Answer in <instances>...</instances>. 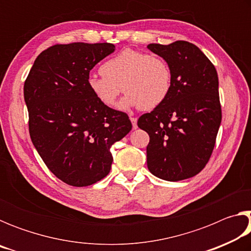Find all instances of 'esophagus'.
<instances>
[{
    "mask_svg": "<svg viewBox=\"0 0 251 251\" xmlns=\"http://www.w3.org/2000/svg\"><path fill=\"white\" fill-rule=\"evenodd\" d=\"M130 122H131V124H133V128L134 129L137 128V118H136V117H130Z\"/></svg>",
    "mask_w": 251,
    "mask_h": 251,
    "instance_id": "1",
    "label": "esophagus"
}]
</instances>
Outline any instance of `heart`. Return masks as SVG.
I'll list each match as a JSON object with an SVG mask.
<instances>
[{"label":"heart","mask_w":251,"mask_h":251,"mask_svg":"<svg viewBox=\"0 0 251 251\" xmlns=\"http://www.w3.org/2000/svg\"><path fill=\"white\" fill-rule=\"evenodd\" d=\"M100 75L87 78L92 95L106 107H114L121 93L126 96L120 108L139 106L152 109L167 99L172 90L173 73L166 59L142 50L125 49L100 67Z\"/></svg>","instance_id":"1"}]
</instances>
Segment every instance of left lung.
Returning a JSON list of instances; mask_svg holds the SVG:
<instances>
[{"label": "left lung", "mask_w": 251, "mask_h": 251, "mask_svg": "<svg viewBox=\"0 0 251 251\" xmlns=\"http://www.w3.org/2000/svg\"><path fill=\"white\" fill-rule=\"evenodd\" d=\"M147 49L166 59L173 73L167 99L137 122L150 135L147 167L160 179H187L206 166L222 123L217 71L189 42Z\"/></svg>", "instance_id": "left-lung-1"}]
</instances>
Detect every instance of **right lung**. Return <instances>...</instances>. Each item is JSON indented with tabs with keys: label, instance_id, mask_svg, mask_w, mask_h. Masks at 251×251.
<instances>
[{
	"label": "right lung",
	"instance_id": "obj_1",
	"mask_svg": "<svg viewBox=\"0 0 251 251\" xmlns=\"http://www.w3.org/2000/svg\"><path fill=\"white\" fill-rule=\"evenodd\" d=\"M110 43L56 44L36 57L24 83L32 143L46 166L65 184L84 187L108 175L110 147L126 136V113L106 107L88 90Z\"/></svg>",
	"mask_w": 251,
	"mask_h": 251
}]
</instances>
